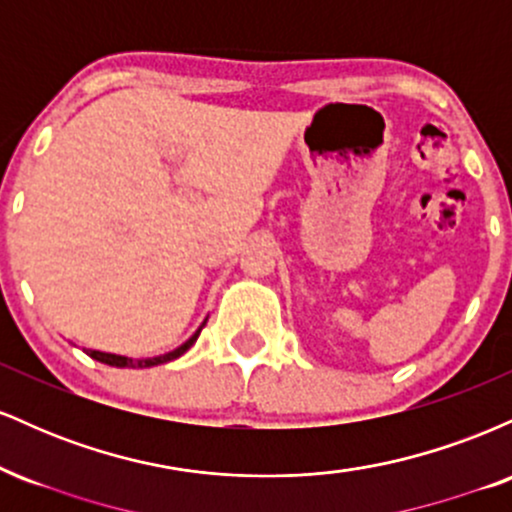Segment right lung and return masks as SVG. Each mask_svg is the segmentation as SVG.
<instances>
[{
    "label": "right lung",
    "instance_id": "obj_1",
    "mask_svg": "<svg viewBox=\"0 0 512 512\" xmlns=\"http://www.w3.org/2000/svg\"><path fill=\"white\" fill-rule=\"evenodd\" d=\"M202 327H204V325H202ZM202 327H199V330H197L195 334H192V337L187 339L185 344L178 346V349L170 351V354L156 356V358H139V361H134V358L115 356V354H103V351H93V349H88L86 354L91 356V358H96V361L108 363V366H117V368H151V366H158V363H168V361H173V358H178V356L185 354V351L190 349V346L197 342V337H199V332H202Z\"/></svg>",
    "mask_w": 512,
    "mask_h": 512
}]
</instances>
